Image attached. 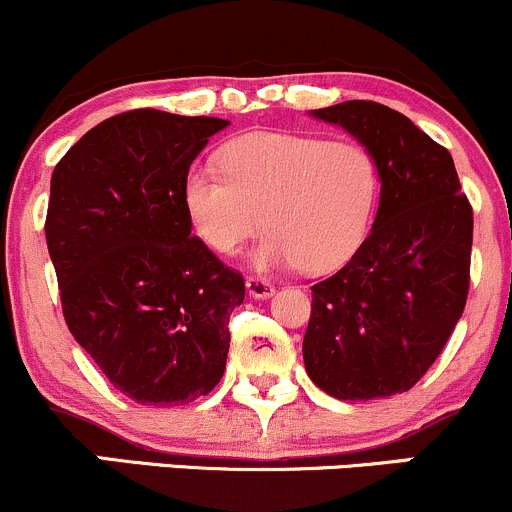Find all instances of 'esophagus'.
Returning <instances> with one entry per match:
<instances>
[{"label":"esophagus","instance_id":"1","mask_svg":"<svg viewBox=\"0 0 512 512\" xmlns=\"http://www.w3.org/2000/svg\"><path fill=\"white\" fill-rule=\"evenodd\" d=\"M246 290H249V295L256 297V300H266V297L273 295L275 287L273 283H268V280L251 275V278H246Z\"/></svg>","mask_w":512,"mask_h":512}]
</instances>
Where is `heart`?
I'll use <instances>...</instances> for the list:
<instances>
[{"label": "heart", "mask_w": 512, "mask_h": 512, "mask_svg": "<svg viewBox=\"0 0 512 512\" xmlns=\"http://www.w3.org/2000/svg\"><path fill=\"white\" fill-rule=\"evenodd\" d=\"M220 169L195 164L181 183L195 234L217 254H237L263 222L256 268L326 273L365 239L380 181L358 142L246 132L222 147Z\"/></svg>", "instance_id": "obj_1"}]
</instances>
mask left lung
<instances>
[{
  "mask_svg": "<svg viewBox=\"0 0 512 512\" xmlns=\"http://www.w3.org/2000/svg\"><path fill=\"white\" fill-rule=\"evenodd\" d=\"M312 116L341 125L372 154L382 188L367 239L341 271L312 285L304 367L343 401L409 392L467 304L472 205L450 152L404 113L343 101Z\"/></svg>",
  "mask_w": 512,
  "mask_h": 512,
  "instance_id": "8db88e82",
  "label": "left lung"
}]
</instances>
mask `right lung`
<instances>
[{
    "label": "right lung",
    "mask_w": 512,
    "mask_h": 512,
    "mask_svg": "<svg viewBox=\"0 0 512 512\" xmlns=\"http://www.w3.org/2000/svg\"><path fill=\"white\" fill-rule=\"evenodd\" d=\"M229 120L118 113L60 159L45 241L74 341L145 406L188 404L222 380L244 278L191 237L183 174Z\"/></svg>",
    "instance_id": "add662e5"
}]
</instances>
